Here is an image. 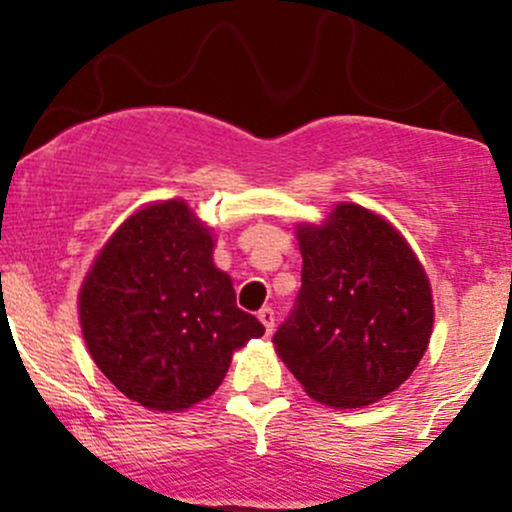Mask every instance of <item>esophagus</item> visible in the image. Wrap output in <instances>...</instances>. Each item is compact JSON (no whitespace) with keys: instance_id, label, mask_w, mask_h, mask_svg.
<instances>
[{"instance_id":"1","label":"esophagus","mask_w":512,"mask_h":512,"mask_svg":"<svg viewBox=\"0 0 512 512\" xmlns=\"http://www.w3.org/2000/svg\"><path fill=\"white\" fill-rule=\"evenodd\" d=\"M257 317H260V322L264 325V330H267V334H272V330H274V320H276L274 310H272V308H262L260 313H257Z\"/></svg>"}]
</instances>
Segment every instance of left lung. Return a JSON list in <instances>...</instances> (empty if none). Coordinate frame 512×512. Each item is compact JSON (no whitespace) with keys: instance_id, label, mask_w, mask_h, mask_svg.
<instances>
[{"instance_id":"left-lung-1","label":"left lung","mask_w":512,"mask_h":512,"mask_svg":"<svg viewBox=\"0 0 512 512\" xmlns=\"http://www.w3.org/2000/svg\"><path fill=\"white\" fill-rule=\"evenodd\" d=\"M298 245L301 291L272 339L281 361L317 402H378L431 339L426 272L390 223L356 204H339L325 226L298 228Z\"/></svg>"}]
</instances>
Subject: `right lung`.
<instances>
[{"mask_svg":"<svg viewBox=\"0 0 512 512\" xmlns=\"http://www.w3.org/2000/svg\"><path fill=\"white\" fill-rule=\"evenodd\" d=\"M211 250L214 240L185 202H161L117 228L81 286L93 361L146 409L182 411L207 399L233 351L264 334L236 305Z\"/></svg>","mask_w":512,"mask_h":512,"instance_id":"add662e5","label":"right lung"}]
</instances>
